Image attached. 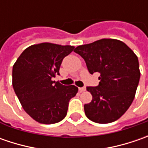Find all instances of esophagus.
<instances>
[{
  "instance_id": "esophagus-1",
  "label": "esophagus",
  "mask_w": 148,
  "mask_h": 148,
  "mask_svg": "<svg viewBox=\"0 0 148 148\" xmlns=\"http://www.w3.org/2000/svg\"><path fill=\"white\" fill-rule=\"evenodd\" d=\"M86 89V87H79V91L80 92H83V91H85Z\"/></svg>"
}]
</instances>
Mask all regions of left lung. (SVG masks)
Returning a JSON list of instances; mask_svg holds the SVG:
<instances>
[{"label": "left lung", "mask_w": 148, "mask_h": 148, "mask_svg": "<svg viewBox=\"0 0 148 148\" xmlns=\"http://www.w3.org/2000/svg\"><path fill=\"white\" fill-rule=\"evenodd\" d=\"M75 53L85 60L89 72H99L97 86H88L90 103L84 105L90 120L109 123L119 119L131 105L138 86V59L125 43L113 38H102L77 47Z\"/></svg>", "instance_id": "1"}]
</instances>
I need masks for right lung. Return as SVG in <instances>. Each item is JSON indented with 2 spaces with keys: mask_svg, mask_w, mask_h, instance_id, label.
<instances>
[{
  "mask_svg": "<svg viewBox=\"0 0 148 148\" xmlns=\"http://www.w3.org/2000/svg\"><path fill=\"white\" fill-rule=\"evenodd\" d=\"M71 45L42 43L31 45L13 66L12 85L26 113L35 121L52 124L66 115L77 86H63L52 79L59 75L63 58L74 50Z\"/></svg>",
  "mask_w": 148,
  "mask_h": 148,
  "instance_id": "right-lung-1",
  "label": "right lung"
}]
</instances>
